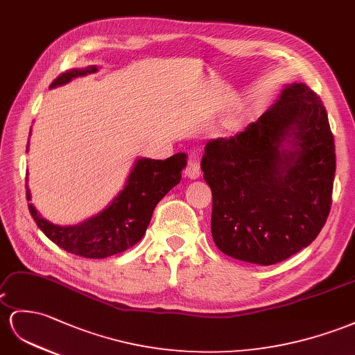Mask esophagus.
Instances as JSON below:
<instances>
[{
	"label": "esophagus",
	"instance_id": "34e87169",
	"mask_svg": "<svg viewBox=\"0 0 355 355\" xmlns=\"http://www.w3.org/2000/svg\"><path fill=\"white\" fill-rule=\"evenodd\" d=\"M184 174H186L187 178H192V180H195L199 175H201V166H199V160L196 157H192L189 160Z\"/></svg>",
	"mask_w": 355,
	"mask_h": 355
}]
</instances>
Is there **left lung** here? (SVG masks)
Segmentation results:
<instances>
[{
  "mask_svg": "<svg viewBox=\"0 0 355 355\" xmlns=\"http://www.w3.org/2000/svg\"><path fill=\"white\" fill-rule=\"evenodd\" d=\"M201 169L213 193V240L225 255L259 266L295 255L331 208L336 153L320 96L288 85L246 130L208 141Z\"/></svg>",
  "mask_w": 355,
  "mask_h": 355,
  "instance_id": "obj_1",
  "label": "left lung"
}]
</instances>
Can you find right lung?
Listing matches in <instances>:
<instances>
[{
	"label": "right lung",
	"mask_w": 355,
	"mask_h": 355,
	"mask_svg": "<svg viewBox=\"0 0 355 355\" xmlns=\"http://www.w3.org/2000/svg\"><path fill=\"white\" fill-rule=\"evenodd\" d=\"M97 71L96 66L71 69L53 79L51 88L67 84L78 76ZM28 151V147H26ZM186 153H178L166 160L139 159L125 181L124 189L102 213L76 226H58L48 222L30 204V213L46 237L73 255L102 259L133 248L147 231L154 208L181 180L187 165ZM30 201V190L26 189Z\"/></svg>",
	"instance_id": "right-lung-1"
}]
</instances>
